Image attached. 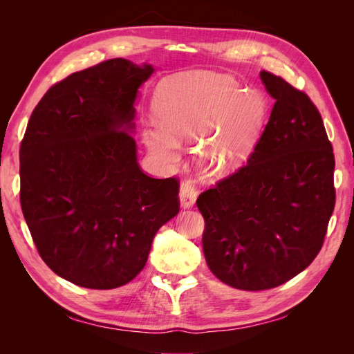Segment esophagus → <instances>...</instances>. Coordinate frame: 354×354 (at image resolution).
I'll return each instance as SVG.
<instances>
[{"instance_id":"34e87169","label":"esophagus","mask_w":354,"mask_h":354,"mask_svg":"<svg viewBox=\"0 0 354 354\" xmlns=\"http://www.w3.org/2000/svg\"><path fill=\"white\" fill-rule=\"evenodd\" d=\"M198 198V190L192 180H183L180 185V203L183 208L194 207Z\"/></svg>"}]
</instances>
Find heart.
<instances>
[{"mask_svg": "<svg viewBox=\"0 0 354 354\" xmlns=\"http://www.w3.org/2000/svg\"><path fill=\"white\" fill-rule=\"evenodd\" d=\"M159 125L143 130L156 158L173 164L178 140H202L201 159L211 173H226L248 158L266 120L264 95L245 90L227 75L195 73L165 81L153 95Z\"/></svg>", "mask_w": 354, "mask_h": 354, "instance_id": "heart-1", "label": "heart"}]
</instances>
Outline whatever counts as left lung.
Returning <instances> with one entry per match:
<instances>
[{
  "label": "left lung",
  "instance_id": "1",
  "mask_svg": "<svg viewBox=\"0 0 354 354\" xmlns=\"http://www.w3.org/2000/svg\"><path fill=\"white\" fill-rule=\"evenodd\" d=\"M260 78L276 100L260 140L196 201L209 270L243 291L276 288L308 267L335 207V159L315 103L272 72Z\"/></svg>",
  "mask_w": 354,
  "mask_h": 354
}]
</instances>
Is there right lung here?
Returning <instances> with one entry per match:
<instances>
[{
	"mask_svg": "<svg viewBox=\"0 0 354 354\" xmlns=\"http://www.w3.org/2000/svg\"><path fill=\"white\" fill-rule=\"evenodd\" d=\"M152 73L118 57L69 75L42 95L20 143L30 236L50 269L78 286L133 281L159 227L178 214V180L146 176L128 134Z\"/></svg>",
	"mask_w": 354,
	"mask_h": 354,
	"instance_id": "obj_1",
	"label": "right lung"
}]
</instances>
